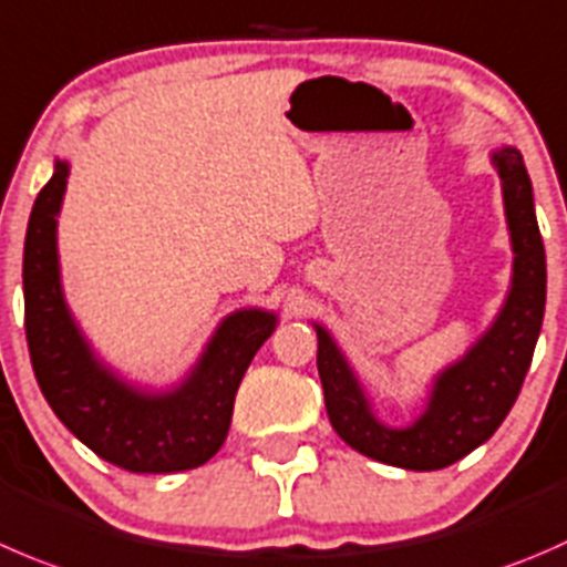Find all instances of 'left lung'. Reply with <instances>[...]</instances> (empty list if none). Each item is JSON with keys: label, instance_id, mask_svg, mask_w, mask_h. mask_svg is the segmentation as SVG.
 <instances>
[{"label": "left lung", "instance_id": "8db88e82", "mask_svg": "<svg viewBox=\"0 0 567 567\" xmlns=\"http://www.w3.org/2000/svg\"><path fill=\"white\" fill-rule=\"evenodd\" d=\"M502 177L513 235V290L496 323L460 362L437 377L423 415L406 430H390L371 404L343 354L323 327L318 332V377L329 421L354 452L410 471H437L457 463L502 426L532 365L546 310V249L532 202L524 157L513 146L493 155Z\"/></svg>", "mask_w": 567, "mask_h": 567}]
</instances>
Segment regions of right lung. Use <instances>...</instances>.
Here are the masks:
<instances>
[{"mask_svg": "<svg viewBox=\"0 0 567 567\" xmlns=\"http://www.w3.org/2000/svg\"><path fill=\"white\" fill-rule=\"evenodd\" d=\"M69 166L32 205L24 240V329L32 371L54 415L93 454L130 474H174L205 465L227 441L238 384L277 316L240 310L218 327L199 365L172 393H141L87 349L60 293L58 213Z\"/></svg>", "mask_w": 567, "mask_h": 567, "instance_id": "obj_1", "label": "right lung"}]
</instances>
